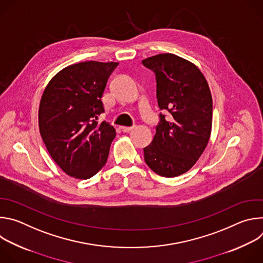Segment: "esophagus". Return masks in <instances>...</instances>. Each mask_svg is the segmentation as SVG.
Wrapping results in <instances>:
<instances>
[{
    "mask_svg": "<svg viewBox=\"0 0 263 263\" xmlns=\"http://www.w3.org/2000/svg\"><path fill=\"white\" fill-rule=\"evenodd\" d=\"M134 129V127H122V131L125 133H128L130 131H132Z\"/></svg>",
    "mask_w": 263,
    "mask_h": 263,
    "instance_id": "obj_1",
    "label": "esophagus"
}]
</instances>
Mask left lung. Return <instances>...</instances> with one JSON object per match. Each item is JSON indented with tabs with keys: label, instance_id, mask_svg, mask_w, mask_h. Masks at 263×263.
I'll return each instance as SVG.
<instances>
[{
	"label": "left lung",
	"instance_id": "8db88e82",
	"mask_svg": "<svg viewBox=\"0 0 263 263\" xmlns=\"http://www.w3.org/2000/svg\"><path fill=\"white\" fill-rule=\"evenodd\" d=\"M154 70L157 100L171 120L160 115L144 161L157 175L173 178L189 172L201 157L212 128V97L206 78L193 62L164 53L142 60Z\"/></svg>",
	"mask_w": 263,
	"mask_h": 263
}]
</instances>
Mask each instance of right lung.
<instances>
[{"label": "right lung", "mask_w": 263, "mask_h": 263, "mask_svg": "<svg viewBox=\"0 0 263 263\" xmlns=\"http://www.w3.org/2000/svg\"><path fill=\"white\" fill-rule=\"evenodd\" d=\"M119 62L68 65L50 80L42 96L39 126L53 160L68 176L89 179L105 165L116 129L98 123L102 98Z\"/></svg>", "instance_id": "add662e5"}]
</instances>
